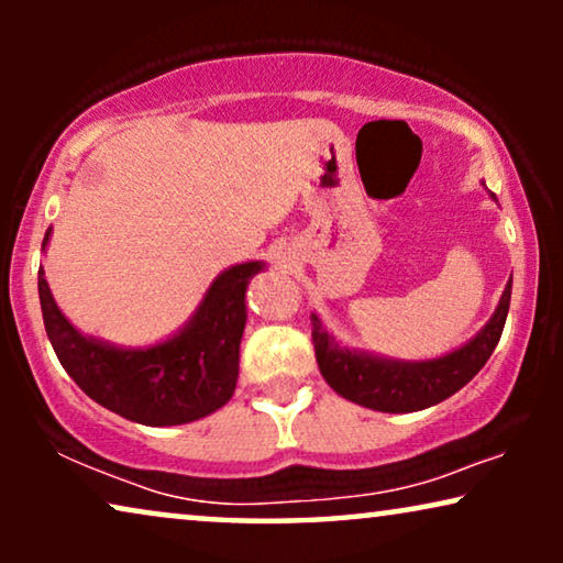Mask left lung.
Listing matches in <instances>:
<instances>
[{
  "mask_svg": "<svg viewBox=\"0 0 563 563\" xmlns=\"http://www.w3.org/2000/svg\"><path fill=\"white\" fill-rule=\"evenodd\" d=\"M510 291L512 284L507 282L495 314L472 343L449 353V356L422 361V364H399V361H384L343 349L322 328L318 314H310L312 345L320 374L325 376V382L338 395L356 405H364L368 410H426V407L443 402L445 397L459 391L487 364L492 351L497 349L499 335H503L507 310H510Z\"/></svg>",
  "mask_w": 563,
  "mask_h": 563,
  "instance_id": "8db88e82",
  "label": "left lung"
}]
</instances>
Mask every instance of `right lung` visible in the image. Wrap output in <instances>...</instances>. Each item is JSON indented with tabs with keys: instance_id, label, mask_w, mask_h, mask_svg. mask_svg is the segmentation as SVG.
Masks as SVG:
<instances>
[{
	"instance_id": "1",
	"label": "right lung",
	"mask_w": 563,
	"mask_h": 563,
	"mask_svg": "<svg viewBox=\"0 0 563 563\" xmlns=\"http://www.w3.org/2000/svg\"><path fill=\"white\" fill-rule=\"evenodd\" d=\"M261 268L258 261L228 268L214 279L195 320L172 341L145 351H122L84 338L60 314L48 282L37 272L45 333L60 366L95 402L141 426H181L220 410L233 397L245 287Z\"/></svg>"
}]
</instances>
